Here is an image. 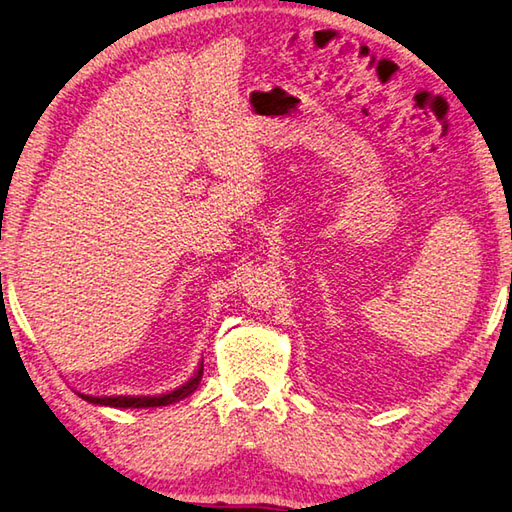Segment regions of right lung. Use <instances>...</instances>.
Returning <instances> with one entry per match:
<instances>
[{"label":"right lung","instance_id":"1","mask_svg":"<svg viewBox=\"0 0 512 512\" xmlns=\"http://www.w3.org/2000/svg\"><path fill=\"white\" fill-rule=\"evenodd\" d=\"M202 371L204 366L200 364V369L193 375L191 380H188L184 387H179L170 393H161V396H105V398H96V396H85V393H80V398H85L87 402H92V405H105V407H121V409H146V407H166V405H173V402L182 400L186 396H191V393L197 389V384L202 380Z\"/></svg>","mask_w":512,"mask_h":512}]
</instances>
